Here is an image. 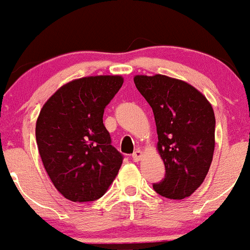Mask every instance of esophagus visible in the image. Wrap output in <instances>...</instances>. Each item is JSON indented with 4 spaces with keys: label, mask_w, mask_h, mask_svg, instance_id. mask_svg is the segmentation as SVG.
Here are the masks:
<instances>
[{
    "label": "esophagus",
    "mask_w": 250,
    "mask_h": 250,
    "mask_svg": "<svg viewBox=\"0 0 250 250\" xmlns=\"http://www.w3.org/2000/svg\"><path fill=\"white\" fill-rule=\"evenodd\" d=\"M142 156H143V153H142V150H140V149H138V150H136L135 153L132 154L133 161H140L141 159H142Z\"/></svg>",
    "instance_id": "obj_1"
}]
</instances>
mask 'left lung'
Returning a JSON list of instances; mask_svg holds the SVG:
<instances>
[{"instance_id":"left-lung-1","label":"left lung","mask_w":250,"mask_h":250,"mask_svg":"<svg viewBox=\"0 0 250 250\" xmlns=\"http://www.w3.org/2000/svg\"><path fill=\"white\" fill-rule=\"evenodd\" d=\"M136 87L153 109L164 179L154 183L159 195L189 197L205 181L214 151L215 117L205 96L178 79L155 74L136 76Z\"/></svg>"}]
</instances>
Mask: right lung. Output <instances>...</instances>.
Here are the masks:
<instances>
[{
    "instance_id": "right-lung-1",
    "label": "right lung",
    "mask_w": 250,
    "mask_h": 250,
    "mask_svg": "<svg viewBox=\"0 0 250 250\" xmlns=\"http://www.w3.org/2000/svg\"><path fill=\"white\" fill-rule=\"evenodd\" d=\"M120 76L69 82L44 104L36 141L54 187L73 202L104 196L123 164L104 125V108L122 87Z\"/></svg>"
}]
</instances>
